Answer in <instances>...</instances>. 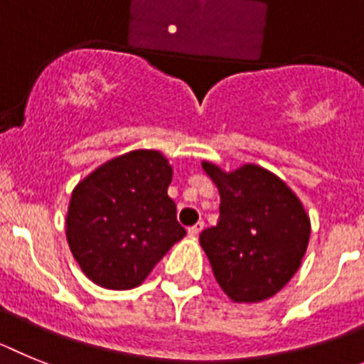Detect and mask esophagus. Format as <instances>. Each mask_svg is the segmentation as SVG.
Instances as JSON below:
<instances>
[{"label":"esophagus","instance_id":"34e87169","mask_svg":"<svg viewBox=\"0 0 364 364\" xmlns=\"http://www.w3.org/2000/svg\"><path fill=\"white\" fill-rule=\"evenodd\" d=\"M203 227H205L203 221H198L196 225L188 227V235H191V236H198L201 232V230H203Z\"/></svg>","mask_w":364,"mask_h":364}]
</instances>
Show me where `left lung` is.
<instances>
[{
  "mask_svg": "<svg viewBox=\"0 0 364 364\" xmlns=\"http://www.w3.org/2000/svg\"><path fill=\"white\" fill-rule=\"evenodd\" d=\"M220 192V218L200 235L214 278L235 302L277 295L299 271L311 223L295 192L269 170L243 164L223 172L201 163Z\"/></svg>",
  "mask_w": 364,
  "mask_h": 364,
  "instance_id": "8db88e82",
  "label": "left lung"
}]
</instances>
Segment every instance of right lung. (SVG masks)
<instances>
[{"label":"right lung","mask_w":364,"mask_h":364,"mask_svg":"<svg viewBox=\"0 0 364 364\" xmlns=\"http://www.w3.org/2000/svg\"><path fill=\"white\" fill-rule=\"evenodd\" d=\"M172 164L157 150H134L95 168L73 188L69 249L91 282L132 289L186 235L168 198Z\"/></svg>","instance_id":"obj_1"}]
</instances>
